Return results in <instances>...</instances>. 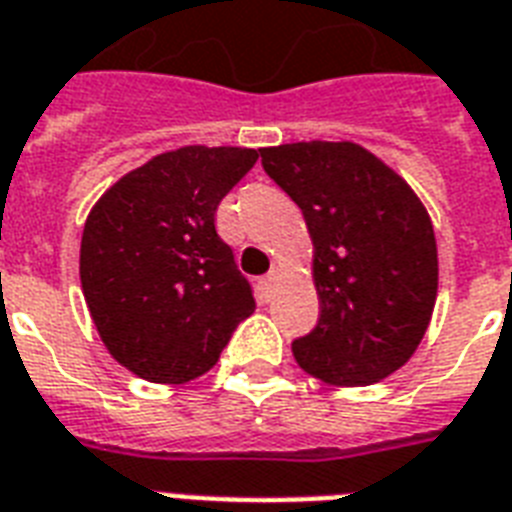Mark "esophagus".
Segmentation results:
<instances>
[{"mask_svg":"<svg viewBox=\"0 0 512 512\" xmlns=\"http://www.w3.org/2000/svg\"><path fill=\"white\" fill-rule=\"evenodd\" d=\"M279 279H282V273H279V268H273V271H268L260 279V292H263V298H271L273 290H276V284H279Z\"/></svg>","mask_w":512,"mask_h":512,"instance_id":"obj_1","label":"esophagus"}]
</instances>
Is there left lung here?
<instances>
[{"label": "left lung", "mask_w": 512, "mask_h": 512, "mask_svg": "<svg viewBox=\"0 0 512 512\" xmlns=\"http://www.w3.org/2000/svg\"><path fill=\"white\" fill-rule=\"evenodd\" d=\"M314 239L319 322L292 341L306 373L338 386L376 384L411 360L438 295V247L411 187L354 142L260 150Z\"/></svg>", "instance_id": "8db88e82"}]
</instances>
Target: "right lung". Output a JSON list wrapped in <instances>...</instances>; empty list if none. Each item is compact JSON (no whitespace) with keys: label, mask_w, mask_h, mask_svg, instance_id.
<instances>
[{"label":"right lung","mask_w":512,"mask_h":512,"mask_svg":"<svg viewBox=\"0 0 512 512\" xmlns=\"http://www.w3.org/2000/svg\"><path fill=\"white\" fill-rule=\"evenodd\" d=\"M257 161L247 147H179L101 195L80 244V282L101 341L158 384L204 376L255 311L214 214Z\"/></svg>","instance_id":"add662e5"}]
</instances>
